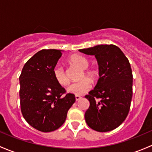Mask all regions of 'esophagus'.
Wrapping results in <instances>:
<instances>
[{"label": "esophagus", "mask_w": 152, "mask_h": 152, "mask_svg": "<svg viewBox=\"0 0 152 152\" xmlns=\"http://www.w3.org/2000/svg\"><path fill=\"white\" fill-rule=\"evenodd\" d=\"M81 96H79V95H76L75 96V99H76V101H78V100H80L81 99Z\"/></svg>", "instance_id": "1"}]
</instances>
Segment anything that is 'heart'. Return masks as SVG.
<instances>
[{
  "mask_svg": "<svg viewBox=\"0 0 152 152\" xmlns=\"http://www.w3.org/2000/svg\"><path fill=\"white\" fill-rule=\"evenodd\" d=\"M70 60H71L72 63L77 65L83 70V72L81 73L80 75V79L82 80H80L78 82L72 83L67 88V91L69 93L75 95L83 94L86 92L88 91L92 88L91 81L88 78L84 77H87L90 79L94 80L96 77V72L94 69H86L88 66L89 62L86 58L84 57V56L75 55V56H72ZM53 72L55 80L59 85L65 86L69 83V79L67 76L64 66L62 64H56L53 68ZM83 78H84L83 79H82Z\"/></svg>",
  "mask_w": 152,
  "mask_h": 152,
  "instance_id": "1",
  "label": "heart"
}]
</instances>
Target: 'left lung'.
Masks as SVG:
<instances>
[{
	"label": "left lung",
	"instance_id": "obj_1",
	"mask_svg": "<svg viewBox=\"0 0 152 152\" xmlns=\"http://www.w3.org/2000/svg\"><path fill=\"white\" fill-rule=\"evenodd\" d=\"M79 51L95 56L99 64L97 84L85 96L90 102L86 121L97 132L113 130L123 123L130 109L133 77L129 60L114 45H96Z\"/></svg>",
	"mask_w": 152,
	"mask_h": 152
}]
</instances>
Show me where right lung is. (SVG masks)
Wrapping results in <instances>:
<instances>
[{"label":"right lung","mask_w":152,"mask_h":152,"mask_svg":"<svg viewBox=\"0 0 152 152\" xmlns=\"http://www.w3.org/2000/svg\"><path fill=\"white\" fill-rule=\"evenodd\" d=\"M61 55L59 50L39 51L26 62L20 76L23 116L32 127L43 132L61 126L75 102V94H66L53 76V68Z\"/></svg>","instance_id":"1"}]
</instances>
